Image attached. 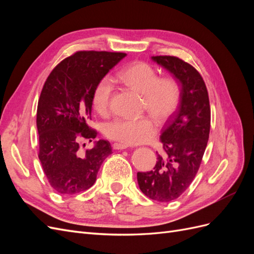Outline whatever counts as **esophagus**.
Instances as JSON below:
<instances>
[{"label": "esophagus", "mask_w": 254, "mask_h": 254, "mask_svg": "<svg viewBox=\"0 0 254 254\" xmlns=\"http://www.w3.org/2000/svg\"><path fill=\"white\" fill-rule=\"evenodd\" d=\"M112 146H113V149H117V150H123V149L128 148V145L122 144V143H114Z\"/></svg>", "instance_id": "obj_1"}]
</instances>
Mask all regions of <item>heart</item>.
<instances>
[{"label":"heart","mask_w":254,"mask_h":254,"mask_svg":"<svg viewBox=\"0 0 254 254\" xmlns=\"http://www.w3.org/2000/svg\"><path fill=\"white\" fill-rule=\"evenodd\" d=\"M117 78L129 89L143 95L144 108L159 122H165L175 113L180 103L181 87L172 76L160 77L156 68L147 63H135L121 71ZM113 84L104 77L93 89L91 103L99 113L108 112ZM104 134L110 140L125 145L147 143L157 134V126L149 118L114 119L103 127Z\"/></svg>","instance_id":"b5f03b06"}]
</instances>
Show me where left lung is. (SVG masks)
<instances>
[{"label": "left lung", "instance_id": "obj_1", "mask_svg": "<svg viewBox=\"0 0 254 254\" xmlns=\"http://www.w3.org/2000/svg\"><path fill=\"white\" fill-rule=\"evenodd\" d=\"M152 60L180 81L181 97L160 136L163 152L152 171L136 177L143 194L170 202L186 191L200 167L210 134L211 108L204 80L193 65L175 56H152Z\"/></svg>", "mask_w": 254, "mask_h": 254}]
</instances>
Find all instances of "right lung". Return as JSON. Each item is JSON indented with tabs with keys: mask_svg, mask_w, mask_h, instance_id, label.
Listing matches in <instances>:
<instances>
[{
	"mask_svg": "<svg viewBox=\"0 0 254 254\" xmlns=\"http://www.w3.org/2000/svg\"><path fill=\"white\" fill-rule=\"evenodd\" d=\"M125 56L106 51L76 52L54 67L43 84L37 108L38 157L51 187L59 194L74 195L90 189L112 152L105 140L84 153L78 149L81 140L92 142L97 135L88 125L95 84Z\"/></svg>",
	"mask_w": 254,
	"mask_h": 254,
	"instance_id": "add662e5",
	"label": "right lung"
}]
</instances>
